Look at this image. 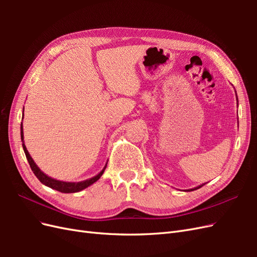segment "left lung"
<instances>
[{
	"label": "left lung",
	"mask_w": 257,
	"mask_h": 257,
	"mask_svg": "<svg viewBox=\"0 0 257 257\" xmlns=\"http://www.w3.org/2000/svg\"><path fill=\"white\" fill-rule=\"evenodd\" d=\"M236 96H237V93H236ZM237 102H238V98H237ZM237 105H238V103H237ZM238 125H239V124H238ZM205 184H206V183H203V184H200V185L196 186V188H193V189H190V190H185V192H191V191H194V190H197V189L201 188V186L205 185Z\"/></svg>",
	"instance_id": "8db88e82"
}]
</instances>
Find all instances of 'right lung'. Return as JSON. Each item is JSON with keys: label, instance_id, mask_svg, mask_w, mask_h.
Instances as JSON below:
<instances>
[{"label": "right lung", "instance_id": "right-lung-1", "mask_svg": "<svg viewBox=\"0 0 257 257\" xmlns=\"http://www.w3.org/2000/svg\"><path fill=\"white\" fill-rule=\"evenodd\" d=\"M23 110H25V107H23ZM20 135H21V142H22V148H23V151L26 153V157L27 160L30 164L31 169H32V172L34 173V175L37 177L38 180H40L43 184H45L46 186H48V188H51L53 190H57L61 193H76V192H80L84 189H87L88 186H90L91 184H93L94 182H96L98 179L102 177V175L104 174L106 166H107V163L105 164L104 168L100 170V172L90 179H87V180H83V181H79V182H66V181H61V180H57V179H53L49 176L46 175L45 173H43L42 170L40 169L36 165V163L33 161V159L31 158V155L27 149V147L25 145V141H23V126H22V122H21V125H20Z\"/></svg>", "mask_w": 257, "mask_h": 257}]
</instances>
